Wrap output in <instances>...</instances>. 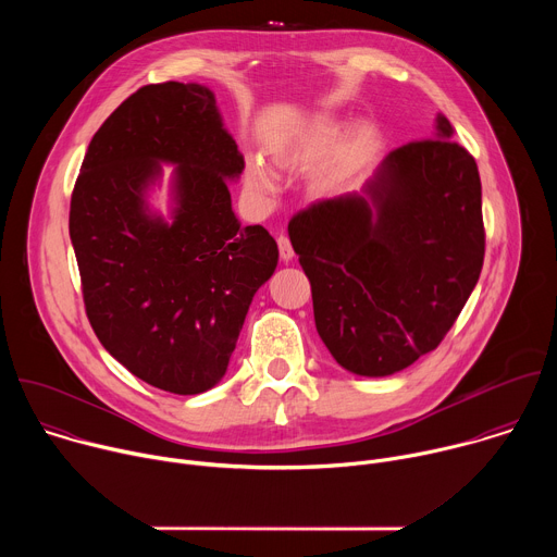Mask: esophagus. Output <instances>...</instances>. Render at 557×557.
I'll return each mask as SVG.
<instances>
[{
  "label": "esophagus",
  "mask_w": 557,
  "mask_h": 557,
  "mask_svg": "<svg viewBox=\"0 0 557 557\" xmlns=\"http://www.w3.org/2000/svg\"><path fill=\"white\" fill-rule=\"evenodd\" d=\"M277 247H280V258L284 260V262H288V260H293V247H290V240H288V235H280L277 237Z\"/></svg>",
  "instance_id": "34e87169"
}]
</instances>
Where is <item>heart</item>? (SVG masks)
I'll return each instance as SVG.
<instances>
[{"mask_svg":"<svg viewBox=\"0 0 557 557\" xmlns=\"http://www.w3.org/2000/svg\"><path fill=\"white\" fill-rule=\"evenodd\" d=\"M337 136H339V123H335L331 119L314 121L306 134V143H304V149L299 151V156L317 158V156L326 153L335 145ZM372 140H374V127L370 123L355 125L339 145V161L344 165L355 163L357 158L370 147ZM247 187L258 196H271L275 191V178L267 165H262L260 161H251L247 168Z\"/></svg>","mask_w":557,"mask_h":557,"instance_id":"1","label":"heart"}]
</instances>
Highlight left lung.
Returning a JSON list of instances; mask_svg holds the SVG:
<instances>
[{"label":"left lung","mask_w":557,"mask_h":557,"mask_svg":"<svg viewBox=\"0 0 557 557\" xmlns=\"http://www.w3.org/2000/svg\"><path fill=\"white\" fill-rule=\"evenodd\" d=\"M451 136L438 114L434 138L389 151L361 191L288 222L317 333L348 372L387 376L432 352L481 277V176Z\"/></svg>","instance_id":"obj_1"}]
</instances>
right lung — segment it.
I'll use <instances>...</instances> for the list:
<instances>
[{"instance_id":"obj_1","label":"right lung","mask_w":557,"mask_h":557,"mask_svg":"<svg viewBox=\"0 0 557 557\" xmlns=\"http://www.w3.org/2000/svg\"><path fill=\"white\" fill-rule=\"evenodd\" d=\"M174 164L173 211L146 202ZM245 158L200 84L145 86L90 140L70 200L88 320L103 348L145 383L200 394L226 372L277 245L243 226L228 183Z\"/></svg>"}]
</instances>
